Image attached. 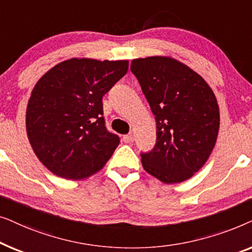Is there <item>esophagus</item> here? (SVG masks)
Segmentation results:
<instances>
[{
	"mask_svg": "<svg viewBox=\"0 0 252 252\" xmlns=\"http://www.w3.org/2000/svg\"><path fill=\"white\" fill-rule=\"evenodd\" d=\"M133 140H134L133 136L130 135V134H129V135H124V136H123V141H124V142H125V143H132Z\"/></svg>",
	"mask_w": 252,
	"mask_h": 252,
	"instance_id": "esophagus-1",
	"label": "esophagus"
}]
</instances>
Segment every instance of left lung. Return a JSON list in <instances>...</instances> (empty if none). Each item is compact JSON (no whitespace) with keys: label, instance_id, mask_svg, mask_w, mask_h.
Instances as JSON below:
<instances>
[{"label":"left lung","instance_id":"1","mask_svg":"<svg viewBox=\"0 0 252 252\" xmlns=\"http://www.w3.org/2000/svg\"><path fill=\"white\" fill-rule=\"evenodd\" d=\"M130 71L157 127L154 149L141 154L143 168L166 185L188 180L216 146L220 115L215 93L197 72L170 56L136 58Z\"/></svg>","mask_w":252,"mask_h":252}]
</instances>
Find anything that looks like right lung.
<instances>
[{
  "label": "right lung",
  "instance_id": "obj_1",
  "mask_svg": "<svg viewBox=\"0 0 252 252\" xmlns=\"http://www.w3.org/2000/svg\"><path fill=\"white\" fill-rule=\"evenodd\" d=\"M128 70V61L70 58L34 86L26 132L39 160L57 177L85 180L105 166L119 137L104 126L102 98Z\"/></svg>",
  "mask_w": 252,
  "mask_h": 252
}]
</instances>
